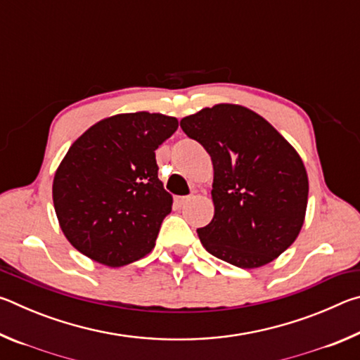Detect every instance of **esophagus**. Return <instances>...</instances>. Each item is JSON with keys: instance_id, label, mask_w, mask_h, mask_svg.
<instances>
[{"instance_id": "1", "label": "esophagus", "mask_w": 360, "mask_h": 360, "mask_svg": "<svg viewBox=\"0 0 360 360\" xmlns=\"http://www.w3.org/2000/svg\"><path fill=\"white\" fill-rule=\"evenodd\" d=\"M191 202V197H176L174 198V203L179 206V208H182V206H184L186 203H188Z\"/></svg>"}]
</instances>
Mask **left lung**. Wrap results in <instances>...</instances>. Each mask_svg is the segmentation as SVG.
<instances>
[{
    "mask_svg": "<svg viewBox=\"0 0 360 360\" xmlns=\"http://www.w3.org/2000/svg\"><path fill=\"white\" fill-rule=\"evenodd\" d=\"M211 155L214 217L198 229L206 251L240 268L281 255L300 233L308 174L298 152L271 124L240 105H216L181 120Z\"/></svg>",
    "mask_w": 360,
    "mask_h": 360,
    "instance_id": "left-lung-1",
    "label": "left lung"
}]
</instances>
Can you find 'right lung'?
Segmentation results:
<instances>
[{
	"mask_svg": "<svg viewBox=\"0 0 360 360\" xmlns=\"http://www.w3.org/2000/svg\"><path fill=\"white\" fill-rule=\"evenodd\" d=\"M176 130L178 119L169 115L117 114L71 144L52 198L60 229L79 252L115 268L154 249L173 205L158 179L155 149Z\"/></svg>",
	"mask_w": 360,
	"mask_h": 360,
	"instance_id": "1",
	"label": "right lung"
}]
</instances>
